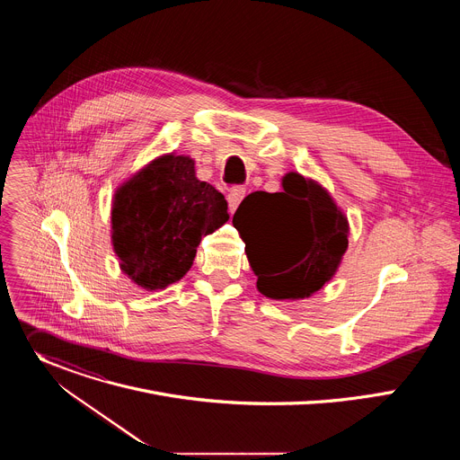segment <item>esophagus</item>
I'll return each mask as SVG.
<instances>
[{"instance_id": "esophagus-1", "label": "esophagus", "mask_w": 460, "mask_h": 460, "mask_svg": "<svg viewBox=\"0 0 460 460\" xmlns=\"http://www.w3.org/2000/svg\"><path fill=\"white\" fill-rule=\"evenodd\" d=\"M243 196H245V189H243V187H236V189H233V190L227 194V204H229V211H231V213L236 211L238 204L243 200Z\"/></svg>"}]
</instances>
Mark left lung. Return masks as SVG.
<instances>
[{"label":"left lung","instance_id":"1","mask_svg":"<svg viewBox=\"0 0 460 460\" xmlns=\"http://www.w3.org/2000/svg\"><path fill=\"white\" fill-rule=\"evenodd\" d=\"M258 291L273 300L307 298L330 282L348 249V217L318 181L298 172L282 192L256 190L233 217Z\"/></svg>","mask_w":460,"mask_h":460}]
</instances>
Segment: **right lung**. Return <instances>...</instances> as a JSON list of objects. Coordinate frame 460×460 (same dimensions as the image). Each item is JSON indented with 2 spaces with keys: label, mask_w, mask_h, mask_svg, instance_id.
Masks as SVG:
<instances>
[{
  "label": "right lung",
  "mask_w": 460,
  "mask_h": 460,
  "mask_svg": "<svg viewBox=\"0 0 460 460\" xmlns=\"http://www.w3.org/2000/svg\"><path fill=\"white\" fill-rule=\"evenodd\" d=\"M227 220L224 194L196 178L190 156L169 153L116 189L112 249L121 271L138 288L165 289L190 270L202 236Z\"/></svg>",
  "instance_id": "right-lung-1"
}]
</instances>
